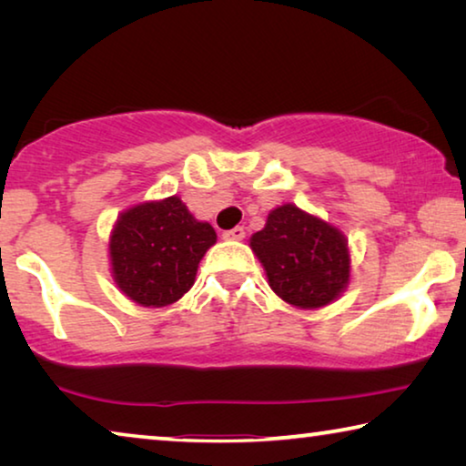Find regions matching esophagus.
<instances>
[{"label":"esophagus","instance_id":"1","mask_svg":"<svg viewBox=\"0 0 466 466\" xmlns=\"http://www.w3.org/2000/svg\"><path fill=\"white\" fill-rule=\"evenodd\" d=\"M222 236L226 240H242L244 236H247V232H244V226H236L232 230H226Z\"/></svg>","mask_w":466,"mask_h":466}]
</instances>
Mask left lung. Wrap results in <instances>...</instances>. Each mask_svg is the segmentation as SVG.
<instances>
[{"label":"left lung","instance_id":"1","mask_svg":"<svg viewBox=\"0 0 466 466\" xmlns=\"http://www.w3.org/2000/svg\"><path fill=\"white\" fill-rule=\"evenodd\" d=\"M250 247L275 294L299 309L330 304L350 281L345 236L296 205L273 209Z\"/></svg>","mask_w":466,"mask_h":466}]
</instances>
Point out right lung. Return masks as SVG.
Returning <instances> with one entry per match:
<instances>
[{
  "label": "right lung",
  "mask_w": 466,
  "mask_h": 466,
  "mask_svg": "<svg viewBox=\"0 0 466 466\" xmlns=\"http://www.w3.org/2000/svg\"><path fill=\"white\" fill-rule=\"evenodd\" d=\"M216 230L197 222L178 197L125 211L110 236V263L125 296L141 306H168L195 281Z\"/></svg>",
  "instance_id": "add662e5"
}]
</instances>
